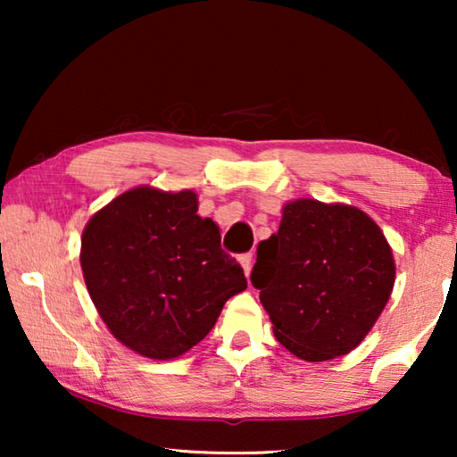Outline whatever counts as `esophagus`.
Masks as SVG:
<instances>
[{"label": "esophagus", "instance_id": "esophagus-1", "mask_svg": "<svg viewBox=\"0 0 457 457\" xmlns=\"http://www.w3.org/2000/svg\"><path fill=\"white\" fill-rule=\"evenodd\" d=\"M252 260H253L252 253H243L241 258H239L241 266H243V272H245V277H249V274H252Z\"/></svg>", "mask_w": 457, "mask_h": 457}]
</instances>
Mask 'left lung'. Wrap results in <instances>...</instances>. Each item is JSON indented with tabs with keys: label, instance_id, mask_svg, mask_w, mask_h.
Listing matches in <instances>:
<instances>
[{
	"label": "left lung",
	"instance_id": "obj_1",
	"mask_svg": "<svg viewBox=\"0 0 457 457\" xmlns=\"http://www.w3.org/2000/svg\"><path fill=\"white\" fill-rule=\"evenodd\" d=\"M252 285L280 345L324 361L370 333L395 285V260L366 212L295 199L283 205L278 233L258 245Z\"/></svg>",
	"mask_w": 457,
	"mask_h": 457
}]
</instances>
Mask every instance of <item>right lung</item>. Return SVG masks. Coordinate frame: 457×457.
I'll return each instance as SVG.
<instances>
[{
    "label": "right lung",
    "instance_id": "obj_1",
    "mask_svg": "<svg viewBox=\"0 0 457 457\" xmlns=\"http://www.w3.org/2000/svg\"><path fill=\"white\" fill-rule=\"evenodd\" d=\"M197 193L141 185L89 218L80 268L91 302L124 347L174 360L214 327L224 303L247 289L222 252L220 228L197 214Z\"/></svg>",
    "mask_w": 457,
    "mask_h": 457
}]
</instances>
